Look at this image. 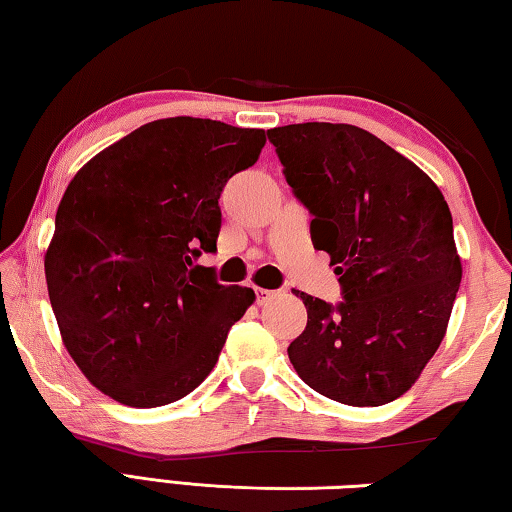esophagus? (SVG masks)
Masks as SVG:
<instances>
[{
	"mask_svg": "<svg viewBox=\"0 0 512 512\" xmlns=\"http://www.w3.org/2000/svg\"><path fill=\"white\" fill-rule=\"evenodd\" d=\"M255 293H257V302H259V305H266L268 300L277 296V291H273V289H262V287H257Z\"/></svg>",
	"mask_w": 512,
	"mask_h": 512,
	"instance_id": "obj_1",
	"label": "esophagus"
}]
</instances>
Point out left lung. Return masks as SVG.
I'll use <instances>...</instances> for the list:
<instances>
[{"label": "left lung", "instance_id": "obj_1", "mask_svg": "<svg viewBox=\"0 0 512 512\" xmlns=\"http://www.w3.org/2000/svg\"><path fill=\"white\" fill-rule=\"evenodd\" d=\"M284 176L314 214L311 241L339 275V307L296 291L307 327L289 345L316 393L381 406L418 381L447 334L463 266L438 185L402 153L352 124L268 131Z\"/></svg>", "mask_w": 512, "mask_h": 512}]
</instances>
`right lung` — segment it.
<instances>
[{"mask_svg":"<svg viewBox=\"0 0 512 512\" xmlns=\"http://www.w3.org/2000/svg\"><path fill=\"white\" fill-rule=\"evenodd\" d=\"M262 128L149 121L85 162L67 185L45 253L60 339L103 395L153 409L192 393L255 302L194 259L214 253L219 196L253 167Z\"/></svg>","mask_w":512,"mask_h":512,"instance_id":"obj_1","label":"right lung"}]
</instances>
